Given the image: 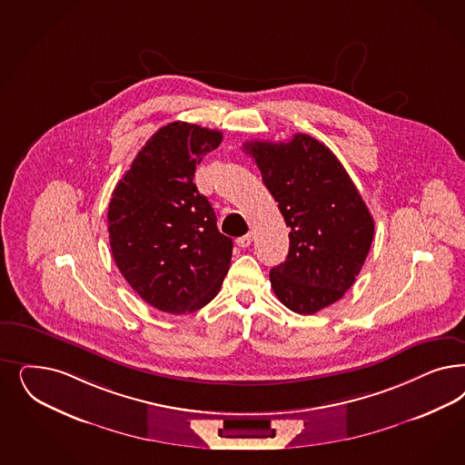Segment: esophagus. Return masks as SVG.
Returning a JSON list of instances; mask_svg holds the SVG:
<instances>
[{"label":"esophagus","instance_id":"34e87169","mask_svg":"<svg viewBox=\"0 0 465 465\" xmlns=\"http://www.w3.org/2000/svg\"><path fill=\"white\" fill-rule=\"evenodd\" d=\"M252 241H253V234L252 232H248V234H244V236H241L236 240V244L240 246V248H248L250 244H252Z\"/></svg>","mask_w":465,"mask_h":465}]
</instances>
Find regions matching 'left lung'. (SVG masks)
<instances>
[{
	"label": "left lung",
	"mask_w": 465,
	"mask_h": 465,
	"mask_svg": "<svg viewBox=\"0 0 465 465\" xmlns=\"http://www.w3.org/2000/svg\"><path fill=\"white\" fill-rule=\"evenodd\" d=\"M289 232L270 284L291 312L313 315L344 296L370 253L375 223L335 153L304 134L291 142H246Z\"/></svg>",
	"instance_id": "8db88e82"
}]
</instances>
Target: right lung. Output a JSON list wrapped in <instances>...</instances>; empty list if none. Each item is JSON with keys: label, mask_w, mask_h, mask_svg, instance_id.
<instances>
[{"label": "right lung", "mask_w": 465, "mask_h": 465, "mask_svg": "<svg viewBox=\"0 0 465 465\" xmlns=\"http://www.w3.org/2000/svg\"><path fill=\"white\" fill-rule=\"evenodd\" d=\"M223 134L174 121L157 130L116 184L107 209L114 262L150 306L184 315L203 308L223 285L232 240L219 232L196 165Z\"/></svg>", "instance_id": "obj_1"}]
</instances>
